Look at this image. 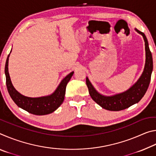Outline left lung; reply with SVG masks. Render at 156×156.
Segmentation results:
<instances>
[{"label":"left lung","instance_id":"8db88e82","mask_svg":"<svg viewBox=\"0 0 156 156\" xmlns=\"http://www.w3.org/2000/svg\"><path fill=\"white\" fill-rule=\"evenodd\" d=\"M135 30L143 37L145 43V57H146L143 72L135 84L122 93L117 94L113 96H105L100 94L94 88L89 78L87 77L86 78V83L91 98L105 109L118 112V111L125 109L131 107V105L138 103L144 96L149 87L153 72L152 54L149 49V43L145 34L137 29H135Z\"/></svg>","mask_w":156,"mask_h":156}]
</instances>
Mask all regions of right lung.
<instances>
[{"label":"right lung","mask_w":156,"mask_h":156,"mask_svg":"<svg viewBox=\"0 0 156 156\" xmlns=\"http://www.w3.org/2000/svg\"><path fill=\"white\" fill-rule=\"evenodd\" d=\"M9 55L10 54L7 56L5 67L6 85L10 96L15 103L17 105V106L20 107L21 109L27 111V112L31 113V114L38 115L49 114V113L55 112L64 101L66 87H67V84L70 80L71 78L72 77L74 72L69 73L66 77L63 78L58 86L57 87L56 90L51 94L38 98L27 97L20 94L14 88L12 83L8 71Z\"/></svg>","instance_id":"obj_1"}]
</instances>
